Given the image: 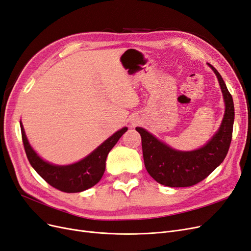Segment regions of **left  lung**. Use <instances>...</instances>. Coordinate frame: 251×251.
I'll return each mask as SVG.
<instances>
[{"instance_id":"obj_1","label":"left lung","mask_w":251,"mask_h":251,"mask_svg":"<svg viewBox=\"0 0 251 251\" xmlns=\"http://www.w3.org/2000/svg\"><path fill=\"white\" fill-rule=\"evenodd\" d=\"M215 72L226 102V113L221 126L211 141L199 150L191 152L176 151L159 142L145 129L136 127L142 137L145 166L151 177L169 187L193 186L214 171L225 160L228 152L235 119L234 101L219 72Z\"/></svg>"}]
</instances>
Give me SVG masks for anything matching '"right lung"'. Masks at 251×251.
I'll use <instances>...</instances> for the list:
<instances>
[{"mask_svg":"<svg viewBox=\"0 0 251 251\" xmlns=\"http://www.w3.org/2000/svg\"><path fill=\"white\" fill-rule=\"evenodd\" d=\"M21 130L27 160L33 169L45 182H48L55 189L67 193H74L91 188L100 181L105 171L107 154L120 140V137L127 131V128L124 127L111 135L86 158L66 166L53 165L42 160L27 142L22 123Z\"/></svg>","mask_w":251,"mask_h":251,"instance_id":"add662e5","label":"right lung"}]
</instances>
